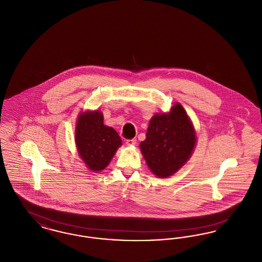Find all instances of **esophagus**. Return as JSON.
Wrapping results in <instances>:
<instances>
[{
	"mask_svg": "<svg viewBox=\"0 0 262 262\" xmlns=\"http://www.w3.org/2000/svg\"><path fill=\"white\" fill-rule=\"evenodd\" d=\"M125 143H126V145H128V146L136 145V144H137V139H136V138H133V139H126V140H125Z\"/></svg>",
	"mask_w": 262,
	"mask_h": 262,
	"instance_id": "34e87169",
	"label": "esophagus"
}]
</instances>
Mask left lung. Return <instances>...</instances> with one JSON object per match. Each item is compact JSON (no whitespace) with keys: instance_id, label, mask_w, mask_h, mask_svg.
Returning <instances> with one entry per match:
<instances>
[{"instance_id":"left-lung-1","label":"left lung","mask_w":262,"mask_h":262,"mask_svg":"<svg viewBox=\"0 0 262 262\" xmlns=\"http://www.w3.org/2000/svg\"><path fill=\"white\" fill-rule=\"evenodd\" d=\"M196 133L184 107L176 103L168 113H156L145 140L139 144L150 171L158 178L176 174L191 157Z\"/></svg>"}]
</instances>
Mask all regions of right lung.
I'll return each instance as SVG.
<instances>
[{"label":"right lung","mask_w":262,"mask_h":262,"mask_svg":"<svg viewBox=\"0 0 262 262\" xmlns=\"http://www.w3.org/2000/svg\"><path fill=\"white\" fill-rule=\"evenodd\" d=\"M102 112H80L75 124V141L80 159L92 172L103 171L111 162L122 139L118 133L103 123Z\"/></svg>","instance_id":"obj_1"}]
</instances>
